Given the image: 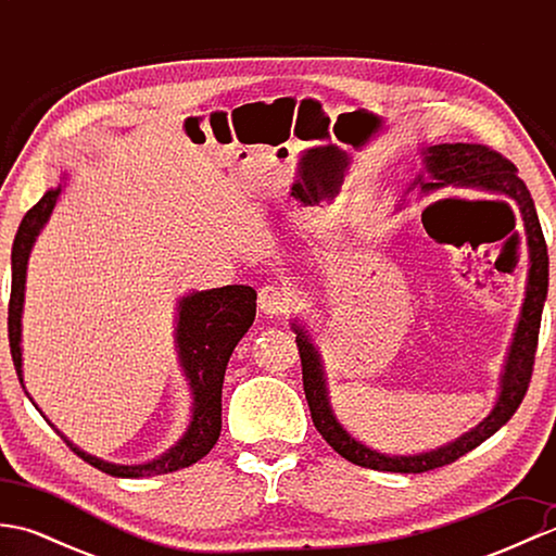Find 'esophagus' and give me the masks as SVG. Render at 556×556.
Wrapping results in <instances>:
<instances>
[{"label": "esophagus", "instance_id": "obj_1", "mask_svg": "<svg viewBox=\"0 0 556 556\" xmlns=\"http://www.w3.org/2000/svg\"><path fill=\"white\" fill-rule=\"evenodd\" d=\"M291 299L287 289L277 285H267L257 291V308L265 315H285L289 311Z\"/></svg>", "mask_w": 556, "mask_h": 556}]
</instances>
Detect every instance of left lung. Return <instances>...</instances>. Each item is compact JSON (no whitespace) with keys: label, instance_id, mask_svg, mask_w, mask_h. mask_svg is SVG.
I'll return each mask as SVG.
<instances>
[{"label":"left lung","instance_id":"8db88e82","mask_svg":"<svg viewBox=\"0 0 556 556\" xmlns=\"http://www.w3.org/2000/svg\"><path fill=\"white\" fill-rule=\"evenodd\" d=\"M425 169H428L430 181L418 176L413 186L422 191H434L442 186H466L478 188V191H488L494 195H502L518 207L523 217V229L528 239V255H530V269H528V287H526V301L518 317L514 341L509 349V356L504 363L502 384H500V399L490 416L476 425L473 430L460 434L458 440L448 442L434 452L413 454V456H389L380 454L375 448L365 446L356 437L344 430V425L337 420L327 399V384H325V370L320 361V351L313 344L308 329L293 323V332H296V346L301 356L303 368V392L308 399L313 425L320 432L327 444L334 448L337 454L346 460L363 468L372 470H389V473H425V470L442 468L446 464H454L456 458L468 454L497 432L504 422L521 406V401L528 392L530 375H533L535 363V349H538V334H540V320H542V305L547 299V285H549V257H547V243L542 236V227L535 212V203L530 198L526 184L518 179V169L514 164L502 157L500 152L490 150L488 146L476 143H442L430 146L422 150Z\"/></svg>","mask_w":556,"mask_h":556}]
</instances>
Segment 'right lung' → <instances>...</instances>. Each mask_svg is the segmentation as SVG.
<instances>
[{"mask_svg":"<svg viewBox=\"0 0 556 556\" xmlns=\"http://www.w3.org/2000/svg\"><path fill=\"white\" fill-rule=\"evenodd\" d=\"M62 193V184L50 188L38 203H35L26 217H23L18 233L11 248V299H9V346L11 358L16 365L18 382L23 384L21 370V313H23V291H26V267L30 248L38 239L40 229L50 219L52 210ZM255 299L257 293L251 287H222L210 291L188 293L179 301V317H176V349H179V363L193 392V416L186 434L176 442L169 452L138 466L110 464L92 454L80 452L66 437L56 430L71 452L78 454L86 464L114 478H146L172 473L195 464V460L210 454L217 444L222 430V384L227 363L236 344L243 339L248 327L255 320ZM26 389V387H23ZM28 394V392H26Z\"/></svg>","mask_w":556,"mask_h":556,"instance_id":"1","label":"right lung"}]
</instances>
